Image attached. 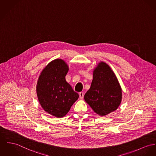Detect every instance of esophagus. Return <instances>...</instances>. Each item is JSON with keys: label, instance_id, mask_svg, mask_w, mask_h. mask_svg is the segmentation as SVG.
Here are the masks:
<instances>
[{"label": "esophagus", "instance_id": "1", "mask_svg": "<svg viewBox=\"0 0 156 156\" xmlns=\"http://www.w3.org/2000/svg\"><path fill=\"white\" fill-rule=\"evenodd\" d=\"M79 96H80V98L81 99H83L84 96V93H83V92H80V93H79Z\"/></svg>", "mask_w": 156, "mask_h": 156}]
</instances>
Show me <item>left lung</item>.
<instances>
[{
    "instance_id": "left-lung-1",
    "label": "left lung",
    "mask_w": 156,
    "mask_h": 156,
    "mask_svg": "<svg viewBox=\"0 0 156 156\" xmlns=\"http://www.w3.org/2000/svg\"><path fill=\"white\" fill-rule=\"evenodd\" d=\"M84 99L100 116H105L119 107L122 100L121 87L114 72L106 63H100L94 70L93 80Z\"/></svg>"
}]
</instances>
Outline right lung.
<instances>
[{"label": "right lung", "mask_w": 156, "mask_h": 156, "mask_svg": "<svg viewBox=\"0 0 156 156\" xmlns=\"http://www.w3.org/2000/svg\"><path fill=\"white\" fill-rule=\"evenodd\" d=\"M68 69L63 60H53L43 70L37 83V94L41 107L57 118L66 115L79 97L66 81Z\"/></svg>", "instance_id": "1"}]
</instances>
